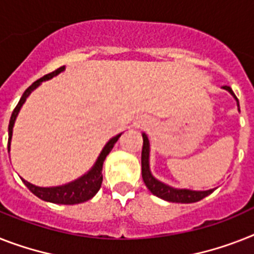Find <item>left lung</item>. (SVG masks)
I'll use <instances>...</instances> for the list:
<instances>
[{
	"instance_id": "left-lung-1",
	"label": "left lung",
	"mask_w": 254,
	"mask_h": 254,
	"mask_svg": "<svg viewBox=\"0 0 254 254\" xmlns=\"http://www.w3.org/2000/svg\"><path fill=\"white\" fill-rule=\"evenodd\" d=\"M224 90H227L234 99L238 103V109L240 112V107H239V100L236 95L234 94L232 88L228 86H224ZM143 138V147H142V179L145 181L146 187L152 194L159 197L168 202H176V203H193V202H198L211 194L215 189H209V190H191V189H180V188H174L168 184H164L160 180L155 179L152 176L151 171H150V141H148L147 135L142 133Z\"/></svg>"
}]
</instances>
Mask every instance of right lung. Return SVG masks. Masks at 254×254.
<instances>
[{
  "mask_svg": "<svg viewBox=\"0 0 254 254\" xmlns=\"http://www.w3.org/2000/svg\"><path fill=\"white\" fill-rule=\"evenodd\" d=\"M65 70V66L60 67L56 71L51 74H47L43 78L38 79L36 82L31 84L30 87L27 88L26 91L23 92L22 98H20L19 103L16 104L15 109L11 113V117H10V123H9V142H7V151L10 152V145H11V137H13V127L14 124H15L16 117H18V113H19L20 108L26 102V99L31 95V92L36 90V88L40 86L43 82L45 80L52 79L53 77L59 75L60 73H63ZM121 134H117L115 137H112L106 143V146L103 147V150L99 154L98 159L94 163V166L91 167V170L87 171L86 174L82 175L80 177H78L77 180L70 181L67 184L59 185V187H48V188H43V187H36V185L31 184L28 181L23 180L28 189H30L32 193H34L36 197H39L43 201L47 202H52V203H60V205H75V203H82V202H86L88 199H91L98 190L102 187V181H103V163L106 160L107 155H108L111 150L113 148L115 143L119 141V138L121 137Z\"/></svg>",
  "mask_w": 254,
  "mask_h": 254,
  "instance_id": "right-lung-1",
  "label": "right lung"
}]
</instances>
